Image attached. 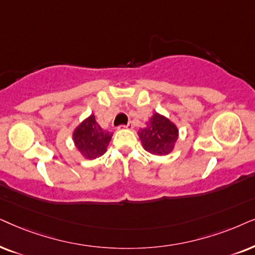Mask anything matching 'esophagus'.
<instances>
[{"label": "esophagus", "mask_w": 255, "mask_h": 255, "mask_svg": "<svg viewBox=\"0 0 255 255\" xmlns=\"http://www.w3.org/2000/svg\"><path fill=\"white\" fill-rule=\"evenodd\" d=\"M119 129H133V125L128 124L126 126H120V127H119Z\"/></svg>", "instance_id": "1"}]
</instances>
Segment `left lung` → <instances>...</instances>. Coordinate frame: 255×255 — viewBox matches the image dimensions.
<instances>
[{"instance_id": "8db88e82", "label": "left lung", "mask_w": 255, "mask_h": 255, "mask_svg": "<svg viewBox=\"0 0 255 255\" xmlns=\"http://www.w3.org/2000/svg\"><path fill=\"white\" fill-rule=\"evenodd\" d=\"M137 135L144 150L155 156H165L175 149L178 128L170 119L156 112L144 127L138 128Z\"/></svg>"}]
</instances>
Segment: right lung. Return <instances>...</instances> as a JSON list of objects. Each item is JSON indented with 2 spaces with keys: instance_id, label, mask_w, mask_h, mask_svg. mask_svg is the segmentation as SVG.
Listing matches in <instances>:
<instances>
[{
  "instance_id": "obj_1",
  "label": "right lung",
  "mask_w": 255,
  "mask_h": 255,
  "mask_svg": "<svg viewBox=\"0 0 255 255\" xmlns=\"http://www.w3.org/2000/svg\"><path fill=\"white\" fill-rule=\"evenodd\" d=\"M112 136L113 133L103 129L96 121L94 114L84 119L72 133V140L77 150L86 159L103 156L107 150Z\"/></svg>"
}]
</instances>
